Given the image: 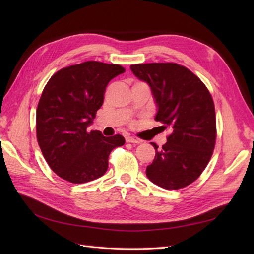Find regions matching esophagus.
<instances>
[{"instance_id": "1", "label": "esophagus", "mask_w": 254, "mask_h": 254, "mask_svg": "<svg viewBox=\"0 0 254 254\" xmlns=\"http://www.w3.org/2000/svg\"><path fill=\"white\" fill-rule=\"evenodd\" d=\"M126 142L127 143H133V144H140V143H142L141 140L135 139V137H132V136H127L126 137Z\"/></svg>"}]
</instances>
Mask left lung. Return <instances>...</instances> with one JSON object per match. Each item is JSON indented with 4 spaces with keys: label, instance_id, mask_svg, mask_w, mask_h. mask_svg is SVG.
I'll return each instance as SVG.
<instances>
[{
    "label": "left lung",
    "instance_id": "1",
    "mask_svg": "<svg viewBox=\"0 0 254 254\" xmlns=\"http://www.w3.org/2000/svg\"><path fill=\"white\" fill-rule=\"evenodd\" d=\"M135 77L148 84L157 106L155 120L171 130L167 142L156 149L146 176L165 190L194 182L209 163L216 141V118L212 96L204 83L177 64L130 65Z\"/></svg>",
    "mask_w": 254,
    "mask_h": 254
}]
</instances>
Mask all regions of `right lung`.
<instances>
[{
    "instance_id": "add662e5",
    "label": "right lung",
    "mask_w": 254,
    "mask_h": 254,
    "mask_svg": "<svg viewBox=\"0 0 254 254\" xmlns=\"http://www.w3.org/2000/svg\"><path fill=\"white\" fill-rule=\"evenodd\" d=\"M125 68L86 61L63 68L45 86L37 108L38 144L52 171L72 183H84L108 170L110 152L124 136L88 132L104 102L107 84Z\"/></svg>"
}]
</instances>
